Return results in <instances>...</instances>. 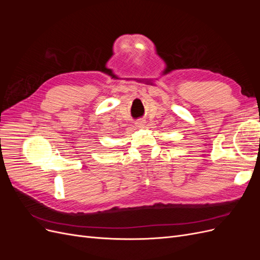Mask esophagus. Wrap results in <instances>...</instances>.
I'll return each mask as SVG.
<instances>
[{
    "label": "esophagus",
    "mask_w": 260,
    "mask_h": 260,
    "mask_svg": "<svg viewBox=\"0 0 260 260\" xmlns=\"http://www.w3.org/2000/svg\"><path fill=\"white\" fill-rule=\"evenodd\" d=\"M136 125H137V127H139V128H141V127H144V125H145V121H144V120H142V119L137 120V121H136Z\"/></svg>",
    "instance_id": "obj_1"
}]
</instances>
